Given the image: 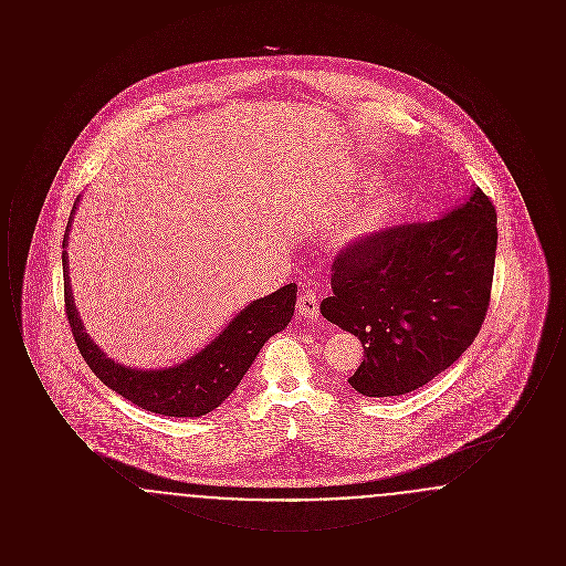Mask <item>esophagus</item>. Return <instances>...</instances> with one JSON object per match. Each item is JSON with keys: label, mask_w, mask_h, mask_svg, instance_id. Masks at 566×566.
<instances>
[{"label": "esophagus", "mask_w": 566, "mask_h": 566, "mask_svg": "<svg viewBox=\"0 0 566 566\" xmlns=\"http://www.w3.org/2000/svg\"><path fill=\"white\" fill-rule=\"evenodd\" d=\"M296 312L310 321V323H318L321 318V307H318V296L314 291H303L296 298Z\"/></svg>", "instance_id": "obj_1"}]
</instances>
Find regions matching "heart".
Segmentation results:
<instances>
[{
	"label": "heart",
	"instance_id": "1",
	"mask_svg": "<svg viewBox=\"0 0 566 566\" xmlns=\"http://www.w3.org/2000/svg\"><path fill=\"white\" fill-rule=\"evenodd\" d=\"M401 210V195L392 187L371 185L339 216L333 233L337 248H354L384 231Z\"/></svg>",
	"mask_w": 566,
	"mask_h": 566
}]
</instances>
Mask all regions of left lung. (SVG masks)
Wrapping results in <instances>:
<instances>
[{
  "label": "left lung",
  "mask_w": 566,
  "mask_h": 566,
  "mask_svg": "<svg viewBox=\"0 0 566 566\" xmlns=\"http://www.w3.org/2000/svg\"><path fill=\"white\" fill-rule=\"evenodd\" d=\"M496 240L494 206L475 187L439 220L379 231L337 256L321 312L365 348L348 377L356 392L407 395L457 363L484 323Z\"/></svg>",
  "instance_id": "8db88e82"
}]
</instances>
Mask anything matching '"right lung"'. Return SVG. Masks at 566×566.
<instances>
[{
    "label": "right lung",
    "mask_w": 566,
    "mask_h": 566,
    "mask_svg": "<svg viewBox=\"0 0 566 566\" xmlns=\"http://www.w3.org/2000/svg\"><path fill=\"white\" fill-rule=\"evenodd\" d=\"M78 201L81 195L74 201L65 227L61 261L65 280V312L82 358L108 388L146 411L176 418H199L210 413L238 388L271 335L284 331L291 323L295 314L296 284H286L271 295L248 303L212 342L182 363L161 369L120 365L91 339L72 296L65 248Z\"/></svg>",
    "instance_id": "right-lung-1"
}]
</instances>
